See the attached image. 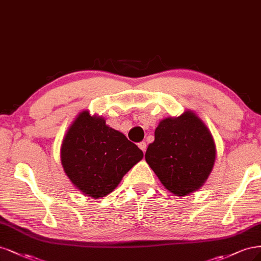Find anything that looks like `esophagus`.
<instances>
[{
    "label": "esophagus",
    "instance_id": "obj_1",
    "mask_svg": "<svg viewBox=\"0 0 261 261\" xmlns=\"http://www.w3.org/2000/svg\"><path fill=\"white\" fill-rule=\"evenodd\" d=\"M138 146L140 147V149H142V150H143V153H145V150H146V143H145L144 141L140 142L139 144H138Z\"/></svg>",
    "mask_w": 261,
    "mask_h": 261
}]
</instances>
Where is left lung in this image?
<instances>
[{
    "instance_id": "obj_1",
    "label": "left lung",
    "mask_w": 261,
    "mask_h": 261,
    "mask_svg": "<svg viewBox=\"0 0 261 261\" xmlns=\"http://www.w3.org/2000/svg\"><path fill=\"white\" fill-rule=\"evenodd\" d=\"M145 159L167 190L184 196L207 180L215 164L216 146L203 121L186 112L158 124Z\"/></svg>"
}]
</instances>
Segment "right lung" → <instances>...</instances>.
Instances as JSON below:
<instances>
[{
	"instance_id": "1",
	"label": "right lung",
	"mask_w": 261,
	"mask_h": 261,
	"mask_svg": "<svg viewBox=\"0 0 261 261\" xmlns=\"http://www.w3.org/2000/svg\"><path fill=\"white\" fill-rule=\"evenodd\" d=\"M61 158L74 186L97 198L116 189L122 176L143 158V152L124 134L106 125L102 117L82 112L66 134Z\"/></svg>"
}]
</instances>
